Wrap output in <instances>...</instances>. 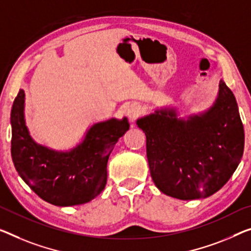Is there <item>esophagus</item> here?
<instances>
[{
    "label": "esophagus",
    "instance_id": "34e87169",
    "mask_svg": "<svg viewBox=\"0 0 251 251\" xmlns=\"http://www.w3.org/2000/svg\"><path fill=\"white\" fill-rule=\"evenodd\" d=\"M126 113L128 115L131 121H134L141 113V107L139 104H131V105L126 110Z\"/></svg>",
    "mask_w": 251,
    "mask_h": 251
}]
</instances>
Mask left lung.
<instances>
[{
  "instance_id": "obj_1",
  "label": "left lung",
  "mask_w": 251,
  "mask_h": 251,
  "mask_svg": "<svg viewBox=\"0 0 251 251\" xmlns=\"http://www.w3.org/2000/svg\"><path fill=\"white\" fill-rule=\"evenodd\" d=\"M146 134L150 175L164 194L179 200L207 198L236 171L245 132L236 98L221 79L219 95L206 112L178 119L161 109L138 119Z\"/></svg>"
}]
</instances>
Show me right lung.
<instances>
[{
	"instance_id": "add662e5",
	"label": "right lung",
	"mask_w": 251,
	"mask_h": 251,
	"mask_svg": "<svg viewBox=\"0 0 251 251\" xmlns=\"http://www.w3.org/2000/svg\"><path fill=\"white\" fill-rule=\"evenodd\" d=\"M25 91L11 110V155L18 174L44 201L57 206L91 202L106 184V166L119 138L129 130L126 118L95 123L71 151H55L30 137L25 121Z\"/></svg>"
}]
</instances>
